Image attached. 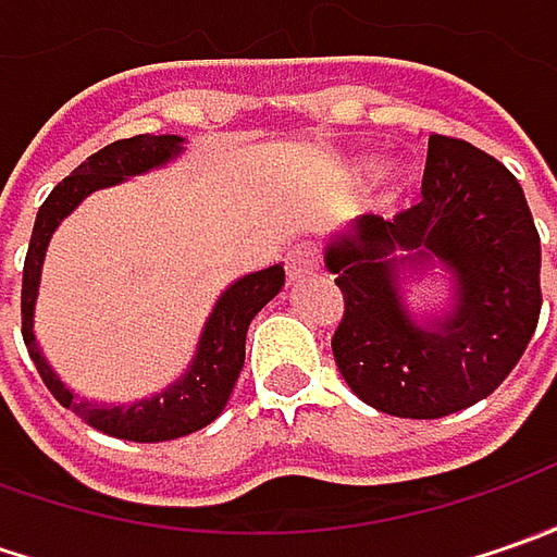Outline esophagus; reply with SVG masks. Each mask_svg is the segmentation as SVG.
Wrapping results in <instances>:
<instances>
[{
    "label": "esophagus",
    "instance_id": "1",
    "mask_svg": "<svg viewBox=\"0 0 557 557\" xmlns=\"http://www.w3.org/2000/svg\"><path fill=\"white\" fill-rule=\"evenodd\" d=\"M285 260H288V282H300L319 267V257H315V250L310 245H294Z\"/></svg>",
    "mask_w": 557,
    "mask_h": 557
}]
</instances>
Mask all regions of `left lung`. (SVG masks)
Listing matches in <instances>:
<instances>
[{
  "label": "left lung",
  "instance_id": "8db88e82",
  "mask_svg": "<svg viewBox=\"0 0 557 557\" xmlns=\"http://www.w3.org/2000/svg\"><path fill=\"white\" fill-rule=\"evenodd\" d=\"M394 249L437 256L460 282V304L434 333L398 304ZM540 232L524 188L496 158L431 136L421 203L394 220L366 216L325 250L344 294L332 354L359 399L396 418H443L474 406L524 356L543 310Z\"/></svg>",
  "mask_w": 557,
  "mask_h": 557
}]
</instances>
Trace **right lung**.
Instances as JSON below:
<instances>
[{"label": "right lung", "mask_w": 557, "mask_h": 557, "mask_svg": "<svg viewBox=\"0 0 557 557\" xmlns=\"http://www.w3.org/2000/svg\"><path fill=\"white\" fill-rule=\"evenodd\" d=\"M180 136H133V139H117L104 145L101 151L89 154L76 166L67 180L54 185L52 195L42 201L36 223H33L30 247L24 257V285H21V334L27 344V354L36 362V372L42 384L52 391V396L92 424L96 431H104L111 437L136 440V443H161V440L185 437L210 424L223 412L228 394L242 374L245 366V337L247 325L257 312L267 307L269 300L285 285V269L269 267L263 272L245 275L220 297L213 307V315L207 319L198 344V356L183 381H176L170 391H163L154 399H141L136 406H92L86 399H76L58 374L49 369L42 359L36 337H33V304H36V288H39V269L42 257L52 238L54 225L61 223L76 203L96 188L123 183V176H136L151 166H161L180 151Z\"/></svg>", "instance_id": "1"}]
</instances>
